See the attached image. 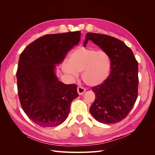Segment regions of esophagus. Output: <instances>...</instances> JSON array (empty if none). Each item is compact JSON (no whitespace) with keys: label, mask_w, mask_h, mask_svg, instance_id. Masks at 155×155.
<instances>
[{"label":"esophagus","mask_w":155,"mask_h":155,"mask_svg":"<svg viewBox=\"0 0 155 155\" xmlns=\"http://www.w3.org/2000/svg\"><path fill=\"white\" fill-rule=\"evenodd\" d=\"M86 89L83 87H78V92L79 95H81L83 94L85 92Z\"/></svg>","instance_id":"esophagus-1"}]
</instances>
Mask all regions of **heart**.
Here are the masks:
<instances>
[{
  "instance_id": "heart-1",
  "label": "heart",
  "mask_w": 155,
  "mask_h": 155,
  "mask_svg": "<svg viewBox=\"0 0 155 155\" xmlns=\"http://www.w3.org/2000/svg\"><path fill=\"white\" fill-rule=\"evenodd\" d=\"M110 59L105 51L87 47H79L70 54L68 63L63 64V72L77 78L82 72V79L90 86H96L104 83L110 71Z\"/></svg>"
}]
</instances>
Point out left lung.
<instances>
[{
	"label": "left lung",
	"instance_id": "left-lung-1",
	"mask_svg": "<svg viewBox=\"0 0 155 155\" xmlns=\"http://www.w3.org/2000/svg\"><path fill=\"white\" fill-rule=\"evenodd\" d=\"M88 40L105 51L111 62L109 77L92 88L96 98L90 112L100 123L116 124L125 118L137 101L138 63L131 49L115 37L87 33L84 46Z\"/></svg>",
	"mask_w": 155,
	"mask_h": 155
}]
</instances>
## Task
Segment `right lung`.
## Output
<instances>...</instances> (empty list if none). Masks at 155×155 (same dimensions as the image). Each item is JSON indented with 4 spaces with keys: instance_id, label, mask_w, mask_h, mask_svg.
<instances>
[{
    "instance_id": "1",
    "label": "right lung",
    "mask_w": 155,
    "mask_h": 155,
    "mask_svg": "<svg viewBox=\"0 0 155 155\" xmlns=\"http://www.w3.org/2000/svg\"><path fill=\"white\" fill-rule=\"evenodd\" d=\"M81 31L45 35L30 43L21 53L17 71L21 107L29 118L43 127L63 123L73 100L79 96L76 84L58 80L55 65L80 41Z\"/></svg>"
}]
</instances>
